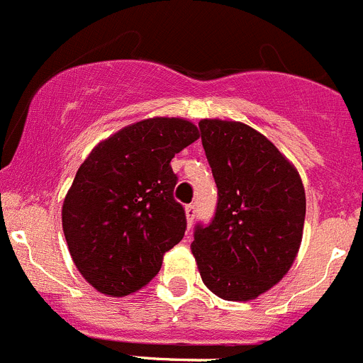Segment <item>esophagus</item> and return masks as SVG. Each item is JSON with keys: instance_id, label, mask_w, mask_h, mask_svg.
<instances>
[{"instance_id": "1", "label": "esophagus", "mask_w": 363, "mask_h": 363, "mask_svg": "<svg viewBox=\"0 0 363 363\" xmlns=\"http://www.w3.org/2000/svg\"><path fill=\"white\" fill-rule=\"evenodd\" d=\"M185 216H187V223L189 227H191L192 221H194L196 218V205H187V207H185Z\"/></svg>"}]
</instances>
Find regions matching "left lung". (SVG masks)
<instances>
[{
  "label": "left lung",
  "instance_id": "1",
  "mask_svg": "<svg viewBox=\"0 0 363 363\" xmlns=\"http://www.w3.org/2000/svg\"><path fill=\"white\" fill-rule=\"evenodd\" d=\"M218 185L212 221L196 225L192 255L205 286L225 301H252L294 264L306 218L297 169L264 135L241 122L199 121Z\"/></svg>",
  "mask_w": 363,
  "mask_h": 363
}]
</instances>
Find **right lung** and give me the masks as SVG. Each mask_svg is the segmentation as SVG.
Listing matches in <instances>:
<instances>
[{"instance_id": "add662e5", "label": "right lung", "mask_w": 363, "mask_h": 363, "mask_svg": "<svg viewBox=\"0 0 363 363\" xmlns=\"http://www.w3.org/2000/svg\"><path fill=\"white\" fill-rule=\"evenodd\" d=\"M199 138L185 118L155 116L95 145L62 203V230L82 277L101 294L144 288L187 228L171 160Z\"/></svg>"}]
</instances>
